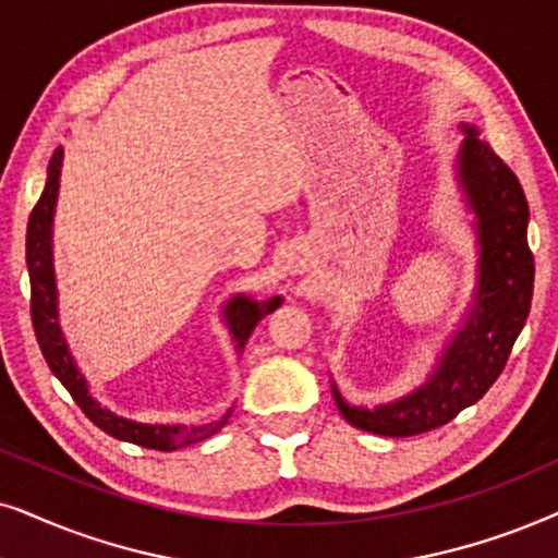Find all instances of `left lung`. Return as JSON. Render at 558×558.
<instances>
[{
	"mask_svg": "<svg viewBox=\"0 0 558 558\" xmlns=\"http://www.w3.org/2000/svg\"><path fill=\"white\" fill-rule=\"evenodd\" d=\"M464 143L457 155L459 189L477 219V286L470 316L444 349L428 380L408 396L375 408L352 405L331 385L339 413L369 434L403 436L439 428L485 396L500 377L533 299V252L529 250V202L518 178L482 143L474 124H459Z\"/></svg>",
	"mask_w": 558,
	"mask_h": 558,
	"instance_id": "left-lung-1",
	"label": "left lung"
}]
</instances>
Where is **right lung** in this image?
<instances>
[{
    "instance_id": "obj_1",
    "label": "right lung",
    "mask_w": 558,
    "mask_h": 558,
    "mask_svg": "<svg viewBox=\"0 0 558 558\" xmlns=\"http://www.w3.org/2000/svg\"><path fill=\"white\" fill-rule=\"evenodd\" d=\"M63 166V147H58L53 158L48 162V181L46 189L40 193V202L35 204L33 214L27 221V272H29V314H33V326L37 344L43 349L48 367L53 369V375L63 383V388L71 392V398L76 400L81 411L86 413V418L99 426L104 434L114 436L119 441L137 444L145 449H158V451H175L189 447V444H198L217 430L225 428V423L232 415L229 408L227 415L221 421L204 423V426H183V423H140L132 418H124L109 408H104L92 392H88L86 377L81 375V369L73 362L71 349L65 344V337L58 324V288H56V270H53V214L58 202V178H61ZM283 303L280 295H272L267 301H255L247 295H236L227 303L225 316L229 333H232L236 352H242L247 344L250 333L255 331L259 318L272 314L275 308Z\"/></svg>"
}]
</instances>
